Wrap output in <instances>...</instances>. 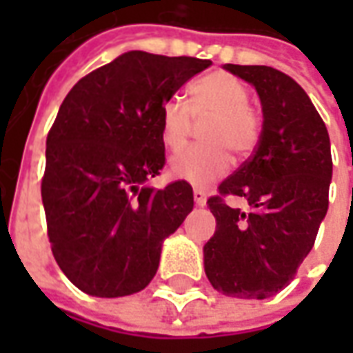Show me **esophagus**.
I'll return each instance as SVG.
<instances>
[{
    "label": "esophagus",
    "mask_w": 353,
    "mask_h": 353,
    "mask_svg": "<svg viewBox=\"0 0 353 353\" xmlns=\"http://www.w3.org/2000/svg\"><path fill=\"white\" fill-rule=\"evenodd\" d=\"M192 196H194V204H196V206H206V192L202 191V189H194V191H192Z\"/></svg>",
    "instance_id": "obj_1"
}]
</instances>
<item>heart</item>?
Wrapping results in <instances>:
<instances>
[{
	"instance_id": "heart-1",
	"label": "heart",
	"mask_w": 353,
	"mask_h": 353,
	"mask_svg": "<svg viewBox=\"0 0 353 353\" xmlns=\"http://www.w3.org/2000/svg\"><path fill=\"white\" fill-rule=\"evenodd\" d=\"M250 92L242 81L215 72L191 87V100L162 101L161 139L168 151H179L191 136L192 124L200 126L204 143L192 145L172 159L170 174L192 185H208L229 172L234 154L244 161L257 149L263 134L261 115L248 103Z\"/></svg>"
}]
</instances>
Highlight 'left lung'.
Wrapping results in <instances>:
<instances>
[{
	"label": "left lung",
	"instance_id": "obj_1",
	"mask_svg": "<svg viewBox=\"0 0 353 353\" xmlns=\"http://www.w3.org/2000/svg\"><path fill=\"white\" fill-rule=\"evenodd\" d=\"M223 68L255 87L263 134L208 199L217 229L204 245V268L223 295L266 299L289 285L316 242L329 208L331 143L308 94L289 75L268 65ZM229 194L248 199L250 210L227 207Z\"/></svg>",
	"mask_w": 353,
	"mask_h": 353
}]
</instances>
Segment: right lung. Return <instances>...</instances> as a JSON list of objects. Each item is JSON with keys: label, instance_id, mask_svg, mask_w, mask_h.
Instances as JSON below:
<instances>
[{"label": "right lung", "instance_id": "1", "mask_svg": "<svg viewBox=\"0 0 353 353\" xmlns=\"http://www.w3.org/2000/svg\"><path fill=\"white\" fill-rule=\"evenodd\" d=\"M210 60L124 52L68 92L47 136L41 199L50 250L75 288L126 296L153 280L164 238L192 212L183 179L153 189L164 168L162 101Z\"/></svg>", "mask_w": 353, "mask_h": 353}]
</instances>
